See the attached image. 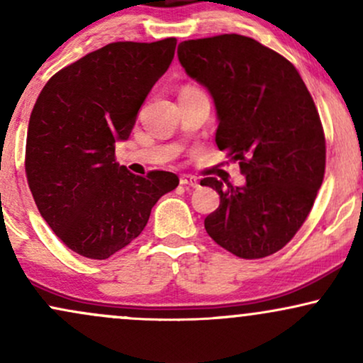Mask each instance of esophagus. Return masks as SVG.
I'll return each instance as SVG.
<instances>
[{"instance_id": "obj_1", "label": "esophagus", "mask_w": 363, "mask_h": 363, "mask_svg": "<svg viewBox=\"0 0 363 363\" xmlns=\"http://www.w3.org/2000/svg\"><path fill=\"white\" fill-rule=\"evenodd\" d=\"M181 184L182 186H189V187H198L199 186V181H198V177L189 176V174H182V176H181Z\"/></svg>"}]
</instances>
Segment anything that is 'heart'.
I'll return each instance as SVG.
<instances>
[{"label":"heart","instance_id":"obj_1","mask_svg":"<svg viewBox=\"0 0 363 363\" xmlns=\"http://www.w3.org/2000/svg\"><path fill=\"white\" fill-rule=\"evenodd\" d=\"M193 90H199V89H196V86H193V85H184L181 91H193Z\"/></svg>","mask_w":363,"mask_h":363}]
</instances>
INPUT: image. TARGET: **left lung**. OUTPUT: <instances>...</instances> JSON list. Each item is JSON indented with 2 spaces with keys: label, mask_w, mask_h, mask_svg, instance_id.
<instances>
[{
  "label": "left lung",
  "mask_w": 363,
  "mask_h": 363,
  "mask_svg": "<svg viewBox=\"0 0 363 363\" xmlns=\"http://www.w3.org/2000/svg\"><path fill=\"white\" fill-rule=\"evenodd\" d=\"M177 54L213 97L216 147L245 176L242 187L201 179L220 194L208 235L242 259L272 256L297 234L323 184L326 140L312 95L286 57L251 37L184 40Z\"/></svg>",
  "instance_id": "obj_1"
}]
</instances>
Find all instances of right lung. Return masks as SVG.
Segmentation results:
<instances>
[{
  "label": "right lung",
  "instance_id": "right-lung-1",
  "mask_svg": "<svg viewBox=\"0 0 363 363\" xmlns=\"http://www.w3.org/2000/svg\"><path fill=\"white\" fill-rule=\"evenodd\" d=\"M174 37L112 43L49 78L28 121L25 172L43 218L80 256L107 259L135 240L179 186L165 170L135 176L116 162L141 104L174 60Z\"/></svg>",
  "mask_w": 363,
  "mask_h": 363
}]
</instances>
